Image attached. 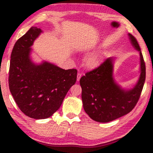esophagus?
Returning <instances> with one entry per match:
<instances>
[{
  "label": "esophagus",
  "instance_id": "esophagus-1",
  "mask_svg": "<svg viewBox=\"0 0 153 153\" xmlns=\"http://www.w3.org/2000/svg\"><path fill=\"white\" fill-rule=\"evenodd\" d=\"M81 77H82V74H80V73H78V74H77V80L79 81V79H80Z\"/></svg>",
  "mask_w": 153,
  "mask_h": 153
}]
</instances>
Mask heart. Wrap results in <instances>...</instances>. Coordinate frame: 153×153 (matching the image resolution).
Segmentation results:
<instances>
[{
  "label": "heart",
  "instance_id": "obj_1",
  "mask_svg": "<svg viewBox=\"0 0 153 153\" xmlns=\"http://www.w3.org/2000/svg\"><path fill=\"white\" fill-rule=\"evenodd\" d=\"M100 63V58L97 54H91L85 59V65L89 69H95Z\"/></svg>",
  "mask_w": 153,
  "mask_h": 153
}]
</instances>
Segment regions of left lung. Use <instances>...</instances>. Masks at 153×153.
<instances>
[{"mask_svg": "<svg viewBox=\"0 0 153 153\" xmlns=\"http://www.w3.org/2000/svg\"><path fill=\"white\" fill-rule=\"evenodd\" d=\"M128 36L140 55L141 74L135 87L126 91L115 82L112 58H107L79 79L84 109L96 122H111L126 115L134 108L140 97L146 79V65L137 40L131 33Z\"/></svg>", "mask_w": 153, "mask_h": 153, "instance_id": "1", "label": "left lung"}]
</instances>
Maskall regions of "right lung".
Wrapping results in <instances>:
<instances>
[{
  "instance_id": "right-lung-1",
  "label": "right lung",
  "mask_w": 153,
  "mask_h": 153,
  "mask_svg": "<svg viewBox=\"0 0 153 153\" xmlns=\"http://www.w3.org/2000/svg\"><path fill=\"white\" fill-rule=\"evenodd\" d=\"M42 32L31 27L12 49L9 87L18 108L33 119H46L60 108L70 88L76 83L77 70H65L44 62L35 65L30 58L31 46Z\"/></svg>"
}]
</instances>
